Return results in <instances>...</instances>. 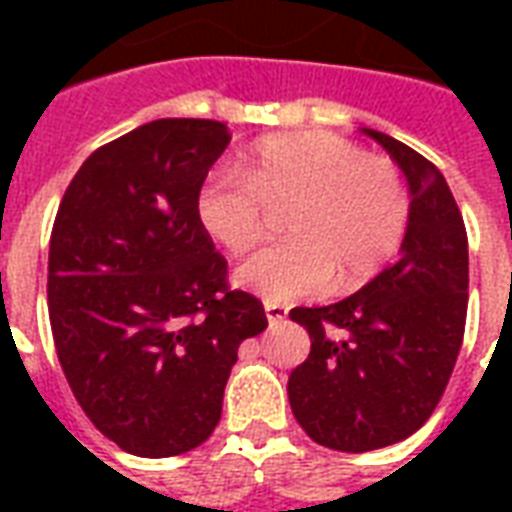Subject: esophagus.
Returning a JSON list of instances; mask_svg holds the SVG:
<instances>
[{"instance_id": "34e87169", "label": "esophagus", "mask_w": 512, "mask_h": 512, "mask_svg": "<svg viewBox=\"0 0 512 512\" xmlns=\"http://www.w3.org/2000/svg\"><path fill=\"white\" fill-rule=\"evenodd\" d=\"M266 318L271 326H277V323H282L288 318V310H285L282 304H266Z\"/></svg>"}]
</instances>
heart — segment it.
<instances>
[{"label": "heart", "instance_id": "1", "mask_svg": "<svg viewBox=\"0 0 512 512\" xmlns=\"http://www.w3.org/2000/svg\"><path fill=\"white\" fill-rule=\"evenodd\" d=\"M194 211L230 255L255 249L268 211H285L288 238L246 260L235 282L266 304H290L323 293L332 279L351 290L381 274L403 246L411 197L389 158L326 131H296L255 142L241 175L211 172Z\"/></svg>", "mask_w": 512, "mask_h": 512}]
</instances>
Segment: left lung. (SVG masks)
Here are the masks:
<instances>
[{
    "label": "left lung",
    "mask_w": 512,
    "mask_h": 512,
    "mask_svg": "<svg viewBox=\"0 0 512 512\" xmlns=\"http://www.w3.org/2000/svg\"><path fill=\"white\" fill-rule=\"evenodd\" d=\"M403 169L411 219L397 263L329 307H296L310 356L288 378L293 417L329 450L367 452L408 439L447 389L466 329L469 241L436 164L365 128Z\"/></svg>",
    "instance_id": "8db88e82"
}]
</instances>
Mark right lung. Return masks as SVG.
Returning a JSON list of instances; mask_svg holds the SVG:
<instances>
[{
	"label": "right lung",
	"mask_w": 512,
	"mask_h": 512,
	"mask_svg": "<svg viewBox=\"0 0 512 512\" xmlns=\"http://www.w3.org/2000/svg\"><path fill=\"white\" fill-rule=\"evenodd\" d=\"M230 145L219 120L164 117L98 147L73 175L49 244V321L62 373L120 450L169 458L222 417L238 345L268 326L227 285L194 197Z\"/></svg>",
	"instance_id": "add662e5"
}]
</instances>
